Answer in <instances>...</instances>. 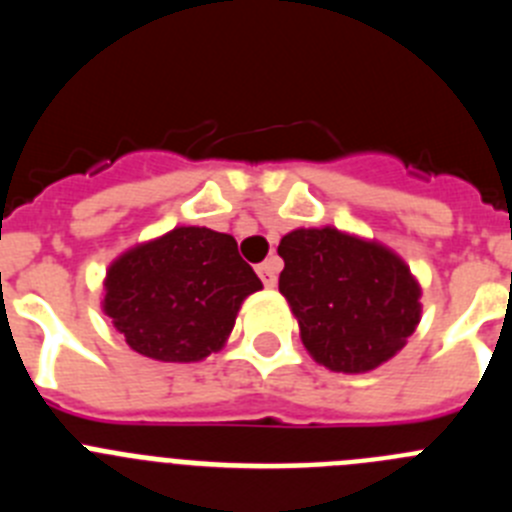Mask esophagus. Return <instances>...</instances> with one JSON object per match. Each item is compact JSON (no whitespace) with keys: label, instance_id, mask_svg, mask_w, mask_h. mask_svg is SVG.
Listing matches in <instances>:
<instances>
[{"label":"esophagus","instance_id":"1","mask_svg":"<svg viewBox=\"0 0 512 512\" xmlns=\"http://www.w3.org/2000/svg\"><path fill=\"white\" fill-rule=\"evenodd\" d=\"M259 277L264 282V287H274L277 284V271H279V259H266L264 264H259Z\"/></svg>","mask_w":512,"mask_h":512}]
</instances>
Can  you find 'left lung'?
I'll return each instance as SVG.
<instances>
[{
    "mask_svg": "<svg viewBox=\"0 0 512 512\" xmlns=\"http://www.w3.org/2000/svg\"><path fill=\"white\" fill-rule=\"evenodd\" d=\"M279 292L307 354L330 372L364 374L390 361L420 323V282L392 248L325 225L279 241Z\"/></svg>",
    "mask_w": 512,
    "mask_h": 512,
    "instance_id": "obj_1",
    "label": "left lung"
}]
</instances>
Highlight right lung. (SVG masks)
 <instances>
[{
    "label": "right lung",
    "instance_id": "right-lung-1",
    "mask_svg": "<svg viewBox=\"0 0 512 512\" xmlns=\"http://www.w3.org/2000/svg\"><path fill=\"white\" fill-rule=\"evenodd\" d=\"M102 287L104 315L135 354L194 364L228 343L243 300L264 284L233 235L176 225L120 253Z\"/></svg>",
    "mask_w": 512,
    "mask_h": 512
}]
</instances>
